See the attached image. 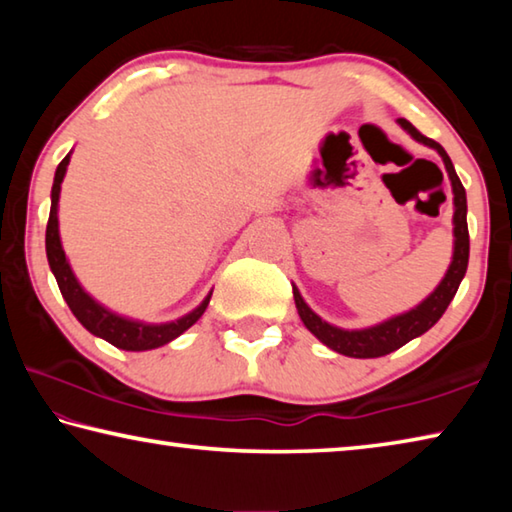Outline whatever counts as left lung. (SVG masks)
I'll use <instances>...</instances> for the list:
<instances>
[{
    "label": "left lung",
    "instance_id": "obj_1",
    "mask_svg": "<svg viewBox=\"0 0 512 512\" xmlns=\"http://www.w3.org/2000/svg\"><path fill=\"white\" fill-rule=\"evenodd\" d=\"M404 131H409L411 137L415 140L431 146L440 153V158L445 162V169L449 173V180H452V192H454V257L452 264H449V271L445 273L443 282L438 284V289L431 293V296L420 302L418 307L406 311L402 316H395L386 323L368 327V329H354V332H348V329H339L334 325L325 323L323 318H318L314 311L307 307V302L302 300L298 289L293 287V298H296V307L298 314L302 318V323L307 325L311 334L316 336L318 341H323L327 348H332L334 352L345 354V357H354V359H375V357H384V354H391L397 348H402L404 343H409L415 336H420L438 323L440 316L445 314V309L449 307V302L454 300L458 284H461L463 275L467 271V259H470V232H467V198H465V187L461 180H458L454 164L449 160L447 151L440 146L438 142H433L431 137H424L418 128H415L411 121L406 119H397Z\"/></svg>",
    "mask_w": 512,
    "mask_h": 512
}]
</instances>
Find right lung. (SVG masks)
I'll list each match as a JSON object with an SVG mask.
<instances>
[{
    "instance_id": "add662e5",
    "label": "right lung",
    "mask_w": 512,
    "mask_h": 512,
    "mask_svg": "<svg viewBox=\"0 0 512 512\" xmlns=\"http://www.w3.org/2000/svg\"><path fill=\"white\" fill-rule=\"evenodd\" d=\"M69 164V155H65L63 162L58 164L54 187H51V210H49V221H47V259L51 266V273L56 275L58 289L63 293L65 302L72 309V314L79 318V323L92 332L94 336H101L103 341H108L121 350H153L160 348V345L169 343L185 332V329L192 327L198 318L203 316V311L210 305V296H207L201 307H196L192 314L183 316L180 320H173V323L164 325H146L137 323V320H128L124 316H117L101 307L99 302H94L88 293L81 289L79 280H76L72 268L67 264L65 250L60 246V235H58V196H60V183H63L65 171Z\"/></svg>"
}]
</instances>
